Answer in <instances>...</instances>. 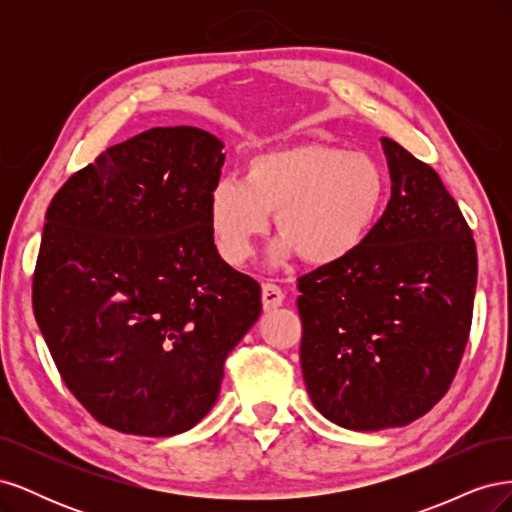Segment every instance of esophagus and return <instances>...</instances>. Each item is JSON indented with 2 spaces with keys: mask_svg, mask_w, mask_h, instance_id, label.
<instances>
[{
  "mask_svg": "<svg viewBox=\"0 0 512 512\" xmlns=\"http://www.w3.org/2000/svg\"><path fill=\"white\" fill-rule=\"evenodd\" d=\"M284 303V290L277 286V284H262V307H265V312H271V309L280 307Z\"/></svg>",
  "mask_w": 512,
  "mask_h": 512,
  "instance_id": "1",
  "label": "esophagus"
}]
</instances>
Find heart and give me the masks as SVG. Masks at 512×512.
<instances>
[{
	"label": "heart",
	"mask_w": 512,
	"mask_h": 512,
	"mask_svg": "<svg viewBox=\"0 0 512 512\" xmlns=\"http://www.w3.org/2000/svg\"><path fill=\"white\" fill-rule=\"evenodd\" d=\"M386 175L363 151L324 143L284 145L254 156L245 181L222 179L209 192V226L220 256L243 265L269 228L282 239L275 258L299 252L309 265H335L367 241L386 203Z\"/></svg>",
	"instance_id": "b5f03b06"
}]
</instances>
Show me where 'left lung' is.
<instances>
[{
    "label": "left lung",
    "mask_w": 512,
    "mask_h": 512,
    "mask_svg": "<svg viewBox=\"0 0 512 512\" xmlns=\"http://www.w3.org/2000/svg\"><path fill=\"white\" fill-rule=\"evenodd\" d=\"M391 200L350 258L299 277L301 369L316 410L354 431L401 427L451 386L466 350L476 243L429 164L382 138Z\"/></svg>",
    "instance_id": "8db88e82"
}]
</instances>
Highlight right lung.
Segmentation results:
<instances>
[{"label": "right lung", "instance_id": "right-lung-1", "mask_svg": "<svg viewBox=\"0 0 512 512\" xmlns=\"http://www.w3.org/2000/svg\"><path fill=\"white\" fill-rule=\"evenodd\" d=\"M222 149L200 128H151L74 173L46 211L36 322L70 393L121 433L192 429L260 316V284L222 260L209 226Z\"/></svg>", "mask_w": 512, "mask_h": 512}]
</instances>
